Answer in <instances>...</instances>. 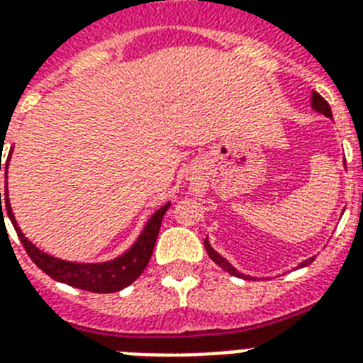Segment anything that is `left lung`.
I'll return each mask as SVG.
<instances>
[{
	"label": "left lung",
	"mask_w": 363,
	"mask_h": 363,
	"mask_svg": "<svg viewBox=\"0 0 363 363\" xmlns=\"http://www.w3.org/2000/svg\"><path fill=\"white\" fill-rule=\"evenodd\" d=\"M311 107H313V109H315L316 113H320V115L328 116L330 121H333L332 109H330V105H328V101H326V99H324V98H322L320 94H316V92L311 94ZM345 167H347V164H345ZM203 242H205V250H207V254H209V256H211V259H213V262H216V264L220 265L222 269L228 271L230 275L239 277V279H245V281H250V279H254V281H256V279H258V277L245 275V273H241V271H239V269H235V267H233V265L230 264V262H228V259L224 258V256H222V254H218V252H216V250H215V248L211 247L209 238H205ZM313 259H315V256H311V258L303 259V262H301V264L298 265V269H301V267H305V265H309L311 262H313Z\"/></svg>",
	"instance_id": "8db88e82"
}]
</instances>
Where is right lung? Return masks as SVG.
<instances>
[{
    "mask_svg": "<svg viewBox=\"0 0 363 363\" xmlns=\"http://www.w3.org/2000/svg\"><path fill=\"white\" fill-rule=\"evenodd\" d=\"M13 148L9 150L7 164H5V175L9 169V160H11ZM1 171V162H0ZM4 207H1V203ZM171 207V201L162 205L158 211H154L150 218L145 222L141 233L137 235L128 250L118 254L116 258L105 259V262H69V259L56 258L52 254L45 252L39 247H35L30 239L26 238L22 230H20L18 222L14 218L13 209H11V201H9V190L5 186V194L0 192V213H1V224H3V213H7L9 220L14 226L18 233L20 242L24 245L26 252L30 254L33 264L41 271H45L48 277H52L54 281L64 282L69 286L88 290V292L96 294H113L121 292L122 288L130 286L131 282L135 281L137 277L141 275L143 269L147 267L148 259L152 256L154 245L158 239L160 226H162V218Z\"/></svg>",
    "mask_w": 363,
    "mask_h": 363,
    "instance_id": "obj_1",
    "label": "right lung"
}]
</instances>
